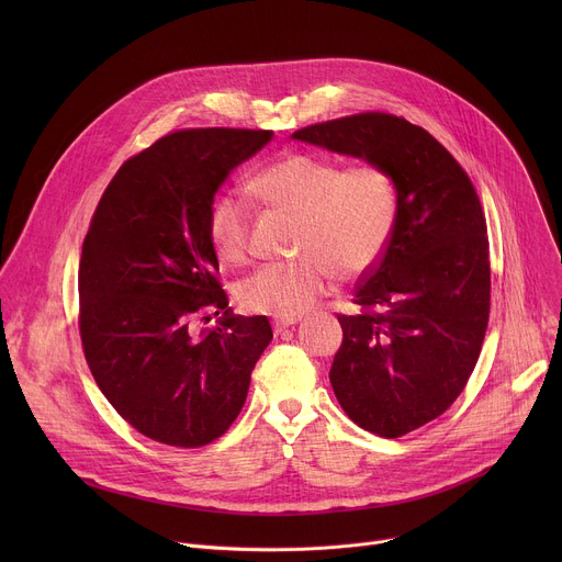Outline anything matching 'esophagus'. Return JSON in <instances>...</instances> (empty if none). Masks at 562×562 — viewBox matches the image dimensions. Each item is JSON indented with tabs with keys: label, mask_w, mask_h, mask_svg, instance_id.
Instances as JSON below:
<instances>
[{
	"label": "esophagus",
	"mask_w": 562,
	"mask_h": 562,
	"mask_svg": "<svg viewBox=\"0 0 562 562\" xmlns=\"http://www.w3.org/2000/svg\"><path fill=\"white\" fill-rule=\"evenodd\" d=\"M295 323H297V317H278V319H273V329H276V334H280Z\"/></svg>",
	"instance_id": "1"
}]
</instances>
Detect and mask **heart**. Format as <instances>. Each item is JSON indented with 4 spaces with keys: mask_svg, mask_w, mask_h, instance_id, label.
<instances>
[{
    "mask_svg": "<svg viewBox=\"0 0 562 562\" xmlns=\"http://www.w3.org/2000/svg\"><path fill=\"white\" fill-rule=\"evenodd\" d=\"M254 191L297 215L293 260L262 265L239 284L249 311L295 317L323 297L336 278H353L382 256L397 215L391 173L375 162L340 167L336 159L289 153L269 165ZM209 237L217 258L245 265L251 256V204L243 193H220L209 206Z\"/></svg>",
    "mask_w": 562,
    "mask_h": 562,
    "instance_id": "b5f03b06",
    "label": "heart"
}]
</instances>
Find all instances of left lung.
I'll return each instance as SVG.
<instances>
[{"label": "left lung", "mask_w": 562, "mask_h": 562, "mask_svg": "<svg viewBox=\"0 0 562 562\" xmlns=\"http://www.w3.org/2000/svg\"><path fill=\"white\" fill-rule=\"evenodd\" d=\"M293 137L375 162L395 182V226L356 286L360 313L338 315L329 380L358 427L400 438L453 405L483 349L492 304L483 206L456 157L405 117L369 111Z\"/></svg>", "instance_id": "8db88e82"}]
</instances>
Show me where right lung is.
<instances>
[{
  "label": "right lung",
  "mask_w": 562,
  "mask_h": 562,
  "mask_svg": "<svg viewBox=\"0 0 562 562\" xmlns=\"http://www.w3.org/2000/svg\"><path fill=\"white\" fill-rule=\"evenodd\" d=\"M271 137L262 128L173 131L126 159L93 213L79 260L85 358L115 412L155 442L217 440L273 338L267 315L228 313L209 237L215 191ZM206 310L225 317L195 337L190 325Z\"/></svg>",
  "instance_id": "right-lung-1"
}]
</instances>
